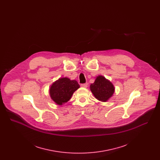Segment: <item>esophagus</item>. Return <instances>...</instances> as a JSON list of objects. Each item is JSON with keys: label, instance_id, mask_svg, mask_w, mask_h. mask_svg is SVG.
I'll list each match as a JSON object with an SVG mask.
<instances>
[{"label": "esophagus", "instance_id": "esophagus-1", "mask_svg": "<svg viewBox=\"0 0 160 160\" xmlns=\"http://www.w3.org/2000/svg\"><path fill=\"white\" fill-rule=\"evenodd\" d=\"M81 86L82 88H87L88 87V83H83L81 84Z\"/></svg>", "mask_w": 160, "mask_h": 160}]
</instances>
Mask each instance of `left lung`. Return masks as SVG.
Returning <instances> with one entry per match:
<instances>
[{
	"label": "left lung",
	"mask_w": 160,
	"mask_h": 160,
	"mask_svg": "<svg viewBox=\"0 0 160 160\" xmlns=\"http://www.w3.org/2000/svg\"><path fill=\"white\" fill-rule=\"evenodd\" d=\"M90 89L95 97L102 102H106L114 92L113 84L102 76L96 78L94 83L90 85Z\"/></svg>",
	"instance_id": "8db88e82"
}]
</instances>
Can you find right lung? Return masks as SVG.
<instances>
[{
  "mask_svg": "<svg viewBox=\"0 0 160 160\" xmlns=\"http://www.w3.org/2000/svg\"><path fill=\"white\" fill-rule=\"evenodd\" d=\"M80 88L76 80L67 77L60 78L51 86L50 95L57 104L62 105L71 99L74 92Z\"/></svg>",
  "mask_w": 160,
  "mask_h": 160,
  "instance_id": "right-lung-1",
  "label": "right lung"
}]
</instances>
